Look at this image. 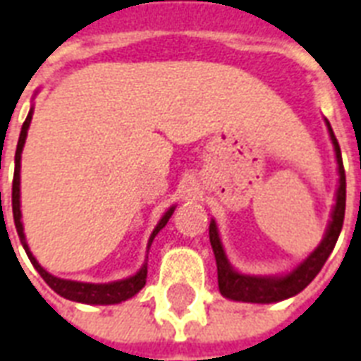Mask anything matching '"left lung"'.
<instances>
[{"label":"left lung","mask_w":361,"mask_h":361,"mask_svg":"<svg viewBox=\"0 0 361 361\" xmlns=\"http://www.w3.org/2000/svg\"><path fill=\"white\" fill-rule=\"evenodd\" d=\"M326 121L327 132H329L331 144H334L339 185H337V192H335V204L334 210H331V219L327 224L326 235H324L320 244L299 265L293 267L291 271L284 272V274H246V272L236 271L235 267L231 265V261L227 259L216 219L210 221V244L212 250H214V255H216L217 286H219V293L231 299V301L269 305V302H279L284 301V299H290V297L301 293L314 280V276L322 271V267L327 261L329 254L334 252L337 238L341 235V229H343V221H345L346 178L339 142L335 137L329 121Z\"/></svg>","instance_id":"8db88e82"}]
</instances>
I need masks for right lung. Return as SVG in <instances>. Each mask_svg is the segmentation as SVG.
Masks as SVG:
<instances>
[{"mask_svg": "<svg viewBox=\"0 0 361 361\" xmlns=\"http://www.w3.org/2000/svg\"><path fill=\"white\" fill-rule=\"evenodd\" d=\"M32 115H34V106L30 107V114H27L24 125H22L20 137H18V144H16V153H15V178H13V217H15V227L16 233L20 236V242L24 250H26L27 257L32 261V265L35 267V271L39 272L41 279L45 280L47 284L51 286V290H54L60 297L70 299L75 302H85V305H117L126 299H130L142 290L145 286V279H147V259L144 261V265L140 267V271L134 272L132 276L123 280H115V282H107V284H92V282H77V280H66L54 276L49 271H45L39 265V261L35 259L34 254L30 252V246L26 242V235H24V225H22V212H20V159H22V149L26 144L27 128L32 123ZM176 206H170L169 210L162 214L159 219V224L155 225V229L151 233L149 242H147V252H149L151 242L155 238L164 225L169 224V219L174 214Z\"/></svg>", "mask_w": 361, "mask_h": 361, "instance_id": "right-lung-1", "label": "right lung"}]
</instances>
